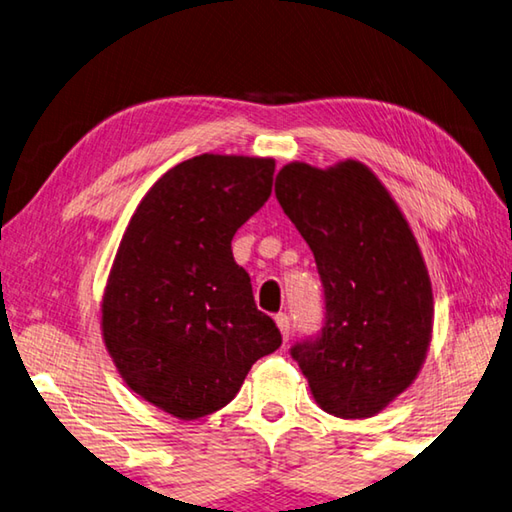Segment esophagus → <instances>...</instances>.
<instances>
[{
    "instance_id": "34e87169",
    "label": "esophagus",
    "mask_w": 512,
    "mask_h": 512,
    "mask_svg": "<svg viewBox=\"0 0 512 512\" xmlns=\"http://www.w3.org/2000/svg\"><path fill=\"white\" fill-rule=\"evenodd\" d=\"M275 325H277V329H280L282 339L289 341V334H291V320H289V316L287 314H277L275 316Z\"/></svg>"
}]
</instances>
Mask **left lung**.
<instances>
[{
    "mask_svg": "<svg viewBox=\"0 0 512 512\" xmlns=\"http://www.w3.org/2000/svg\"><path fill=\"white\" fill-rule=\"evenodd\" d=\"M275 196L325 287L323 332L293 345L291 357L325 413L372 418L413 384L429 352L433 293L418 239L359 160L284 164Z\"/></svg>",
    "mask_w": 512,
    "mask_h": 512,
    "instance_id": "left-lung-1",
    "label": "left lung"
}]
</instances>
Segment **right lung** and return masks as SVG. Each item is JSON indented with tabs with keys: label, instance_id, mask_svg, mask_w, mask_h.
Instances as JSON below:
<instances>
[{
	"label": "right lung",
	"instance_id": "add662e5",
	"mask_svg": "<svg viewBox=\"0 0 512 512\" xmlns=\"http://www.w3.org/2000/svg\"><path fill=\"white\" fill-rule=\"evenodd\" d=\"M275 160L203 153L137 205L101 298V336L135 395L178 420L223 409L282 345L255 307L232 237L262 207Z\"/></svg>",
	"mask_w": 512,
	"mask_h": 512
}]
</instances>
